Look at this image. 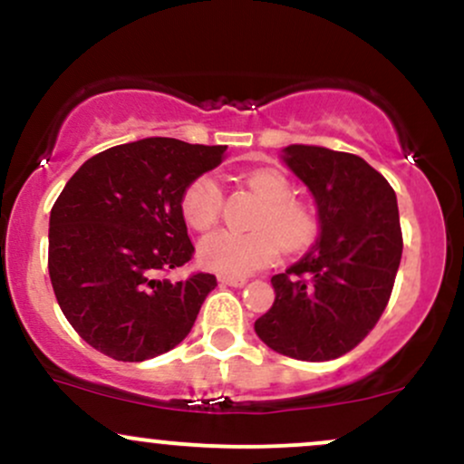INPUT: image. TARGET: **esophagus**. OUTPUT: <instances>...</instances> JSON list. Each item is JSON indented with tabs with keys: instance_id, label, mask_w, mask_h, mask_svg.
I'll return each mask as SVG.
<instances>
[{
	"instance_id": "obj_1",
	"label": "esophagus",
	"mask_w": 464,
	"mask_h": 464,
	"mask_svg": "<svg viewBox=\"0 0 464 464\" xmlns=\"http://www.w3.org/2000/svg\"><path fill=\"white\" fill-rule=\"evenodd\" d=\"M218 281H220L222 285H231V287H244L248 284V279H244V276H225V275L218 276Z\"/></svg>"
}]
</instances>
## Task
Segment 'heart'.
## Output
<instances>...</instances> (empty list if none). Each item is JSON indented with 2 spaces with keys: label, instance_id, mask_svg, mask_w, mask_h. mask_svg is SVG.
I'll return each instance as SVG.
<instances>
[{
  "label": "heart",
  "instance_id": "b5f03b06",
  "mask_svg": "<svg viewBox=\"0 0 464 464\" xmlns=\"http://www.w3.org/2000/svg\"><path fill=\"white\" fill-rule=\"evenodd\" d=\"M244 180L262 202L250 220L255 231H216L198 244L202 266L225 276H246L268 266L276 255V244L285 253H301L318 236L316 214L305 202L295 200V191L284 174L264 168L246 174ZM222 205L225 198L214 177L196 179L180 200L185 222L196 231L214 227L220 220Z\"/></svg>",
  "mask_w": 464,
  "mask_h": 464
}]
</instances>
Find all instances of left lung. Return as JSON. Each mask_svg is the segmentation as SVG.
I'll list each match as a JSON object with an SVG mask.
<instances>
[{
  "instance_id": "8db88e82",
  "label": "left lung",
  "mask_w": 464,
  "mask_h": 464,
  "mask_svg": "<svg viewBox=\"0 0 464 464\" xmlns=\"http://www.w3.org/2000/svg\"><path fill=\"white\" fill-rule=\"evenodd\" d=\"M281 159L312 191L318 237L275 275V303L255 334L295 360H335L358 347L391 299L401 227L395 189L362 157L292 143Z\"/></svg>"
}]
</instances>
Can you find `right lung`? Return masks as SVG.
Here are the masks:
<instances>
[{
  "instance_id": "1",
  "label": "right lung",
  "mask_w": 464,
  "mask_h": 464,
  "mask_svg": "<svg viewBox=\"0 0 464 464\" xmlns=\"http://www.w3.org/2000/svg\"><path fill=\"white\" fill-rule=\"evenodd\" d=\"M225 152L148 137L95 154L67 180L50 214L47 268L69 324L100 353L143 362L191 332L216 276L161 273L194 255L180 200Z\"/></svg>"
}]
</instances>
